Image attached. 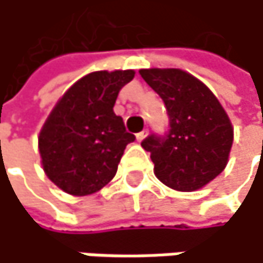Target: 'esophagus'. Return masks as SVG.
I'll return each mask as SVG.
<instances>
[{
	"label": "esophagus",
	"instance_id": "esophagus-1",
	"mask_svg": "<svg viewBox=\"0 0 263 263\" xmlns=\"http://www.w3.org/2000/svg\"><path fill=\"white\" fill-rule=\"evenodd\" d=\"M146 134H148V130H142V133H139V134L136 136V137H137V142H142V140H145Z\"/></svg>",
	"mask_w": 263,
	"mask_h": 263
}]
</instances>
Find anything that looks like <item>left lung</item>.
<instances>
[{"label": "left lung", "mask_w": 263, "mask_h": 263, "mask_svg": "<svg viewBox=\"0 0 263 263\" xmlns=\"http://www.w3.org/2000/svg\"><path fill=\"white\" fill-rule=\"evenodd\" d=\"M142 78L160 95L170 115L165 137L142 142L151 153L154 174L177 191H196L227 166L234 129L216 95L182 69H140Z\"/></svg>", "instance_id": "1"}]
</instances>
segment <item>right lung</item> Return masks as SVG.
<instances>
[{"instance_id": "obj_1", "label": "right lung", "mask_w": 263, "mask_h": 263, "mask_svg": "<svg viewBox=\"0 0 263 263\" xmlns=\"http://www.w3.org/2000/svg\"><path fill=\"white\" fill-rule=\"evenodd\" d=\"M134 70H97L73 83L58 100L40 136L38 149L46 176L70 196H89L115 176L127 143L114 104Z\"/></svg>"}]
</instances>
